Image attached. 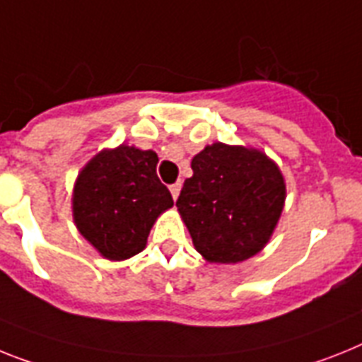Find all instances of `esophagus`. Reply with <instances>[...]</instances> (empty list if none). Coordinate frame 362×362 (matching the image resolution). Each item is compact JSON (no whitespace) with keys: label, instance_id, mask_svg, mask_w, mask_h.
<instances>
[{"label":"esophagus","instance_id":"1","mask_svg":"<svg viewBox=\"0 0 362 362\" xmlns=\"http://www.w3.org/2000/svg\"><path fill=\"white\" fill-rule=\"evenodd\" d=\"M180 189H182V184L180 182H176V184H173L171 187H169V191H171L173 199H178V195H180Z\"/></svg>","mask_w":362,"mask_h":362}]
</instances>
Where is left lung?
Instances as JSON below:
<instances>
[{"mask_svg":"<svg viewBox=\"0 0 362 362\" xmlns=\"http://www.w3.org/2000/svg\"><path fill=\"white\" fill-rule=\"evenodd\" d=\"M176 208L208 263L235 265L259 254L281 217L287 186L263 151L215 141L191 160Z\"/></svg>","mask_w":362,"mask_h":362,"instance_id":"obj_1","label":"left lung"}]
</instances>
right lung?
Instances as JSON below:
<instances>
[{
    "mask_svg": "<svg viewBox=\"0 0 362 362\" xmlns=\"http://www.w3.org/2000/svg\"><path fill=\"white\" fill-rule=\"evenodd\" d=\"M158 154L121 144L103 148L78 171L73 223L105 259L124 261L147 247L156 218L173 197L156 175Z\"/></svg>",
    "mask_w": 362,
    "mask_h": 362,
    "instance_id": "1",
    "label": "right lung"
}]
</instances>
